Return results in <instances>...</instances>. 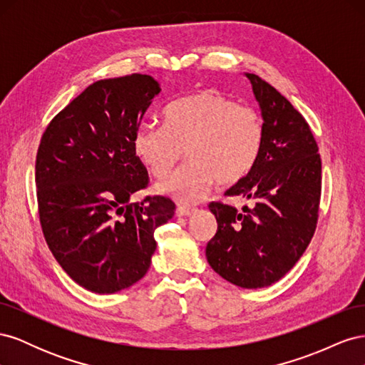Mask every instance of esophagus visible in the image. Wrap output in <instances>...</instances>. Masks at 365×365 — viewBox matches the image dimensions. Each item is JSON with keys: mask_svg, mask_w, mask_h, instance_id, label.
Wrapping results in <instances>:
<instances>
[{"mask_svg": "<svg viewBox=\"0 0 365 365\" xmlns=\"http://www.w3.org/2000/svg\"><path fill=\"white\" fill-rule=\"evenodd\" d=\"M196 212H197L196 208L180 205L178 208H176V216H178V217H193L196 215Z\"/></svg>", "mask_w": 365, "mask_h": 365, "instance_id": "1", "label": "esophagus"}]
</instances>
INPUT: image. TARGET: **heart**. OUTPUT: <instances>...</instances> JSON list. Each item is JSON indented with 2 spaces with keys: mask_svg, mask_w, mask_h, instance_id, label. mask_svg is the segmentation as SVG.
<instances>
[{
  "mask_svg": "<svg viewBox=\"0 0 365 365\" xmlns=\"http://www.w3.org/2000/svg\"><path fill=\"white\" fill-rule=\"evenodd\" d=\"M263 143L259 115L216 91H200L173 102L164 126H140L132 135L137 160L157 178L168 175L185 149L189 160L158 182L155 190L184 204H195L212 187L235 184L251 172Z\"/></svg>",
  "mask_w": 365,
  "mask_h": 365,
  "instance_id": "obj_1",
  "label": "heart"
}]
</instances>
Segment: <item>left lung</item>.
<instances>
[{"label":"left lung","mask_w":365,"mask_h":365,"mask_svg":"<svg viewBox=\"0 0 365 365\" xmlns=\"http://www.w3.org/2000/svg\"><path fill=\"white\" fill-rule=\"evenodd\" d=\"M262 114L263 143L251 172L227 192L254 200L237 213L219 202L208 208L217 231L205 256L220 277L239 288H267L303 256L318 219L322 160L303 115L259 76L244 73Z\"/></svg>","instance_id":"obj_1"}]
</instances>
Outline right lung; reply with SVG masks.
Segmentation results:
<instances>
[{
	"mask_svg": "<svg viewBox=\"0 0 365 365\" xmlns=\"http://www.w3.org/2000/svg\"><path fill=\"white\" fill-rule=\"evenodd\" d=\"M160 83L148 74L97 81L51 120L36 155L42 231L54 259L82 288L114 294L143 279L157 250L155 230L175 204L148 196L132 135Z\"/></svg>",
	"mask_w": 365,
	"mask_h": 365,
	"instance_id": "1",
	"label": "right lung"
}]
</instances>
